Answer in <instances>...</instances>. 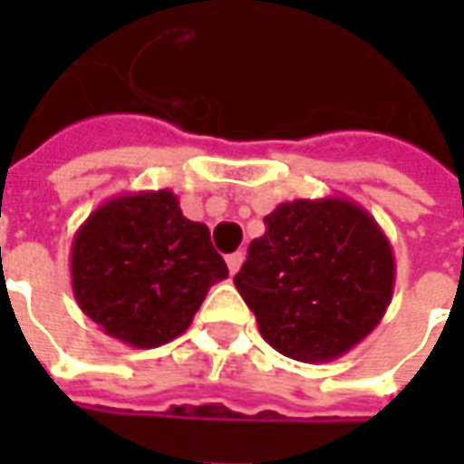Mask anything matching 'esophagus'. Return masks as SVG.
<instances>
[{
  "label": "esophagus",
  "mask_w": 464,
  "mask_h": 464,
  "mask_svg": "<svg viewBox=\"0 0 464 464\" xmlns=\"http://www.w3.org/2000/svg\"><path fill=\"white\" fill-rule=\"evenodd\" d=\"M243 258H246V256H243L241 251H236V253H231V256H226V263H228V271H231V276H236V273H238V268L243 266Z\"/></svg>",
  "instance_id": "esophagus-1"
}]
</instances>
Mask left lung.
I'll use <instances>...</instances> for the list:
<instances>
[{
  "label": "left lung",
  "mask_w": 464,
  "mask_h": 464,
  "mask_svg": "<svg viewBox=\"0 0 464 464\" xmlns=\"http://www.w3.org/2000/svg\"><path fill=\"white\" fill-rule=\"evenodd\" d=\"M236 288L268 345L301 362L345 355L382 321L395 285L388 236L350 198L276 206Z\"/></svg>",
  "instance_id": "obj_1"
}]
</instances>
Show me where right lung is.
<instances>
[{"mask_svg":"<svg viewBox=\"0 0 464 464\" xmlns=\"http://www.w3.org/2000/svg\"><path fill=\"white\" fill-rule=\"evenodd\" d=\"M223 278L228 268L206 223L188 221L169 188L109 198L72 243L79 308L131 348H159L179 338L208 288Z\"/></svg>","mask_w":464,"mask_h":464,"instance_id":"1","label":"right lung"}]
</instances>
